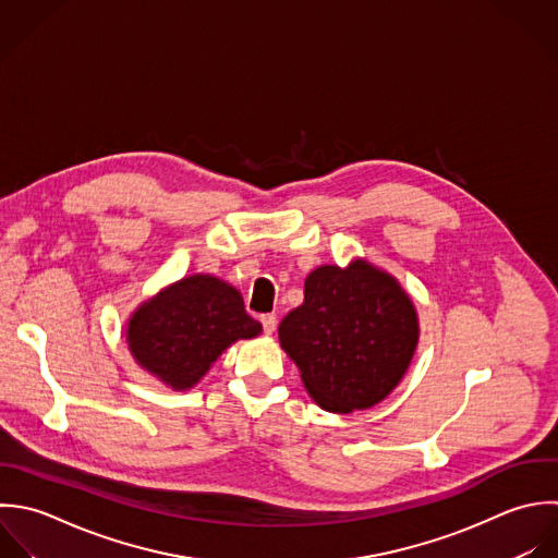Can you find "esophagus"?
I'll return each instance as SVG.
<instances>
[{"instance_id": "34e87169", "label": "esophagus", "mask_w": 558, "mask_h": 558, "mask_svg": "<svg viewBox=\"0 0 558 558\" xmlns=\"http://www.w3.org/2000/svg\"><path fill=\"white\" fill-rule=\"evenodd\" d=\"M260 324H263V330H265V335H271V332L276 330V315H271V313H265V315H260Z\"/></svg>"}]
</instances>
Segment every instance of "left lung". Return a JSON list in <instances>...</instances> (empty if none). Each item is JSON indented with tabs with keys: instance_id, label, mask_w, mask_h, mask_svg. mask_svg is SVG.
Here are the masks:
<instances>
[{
	"instance_id": "1",
	"label": "left lung",
	"mask_w": 558,
	"mask_h": 558,
	"mask_svg": "<svg viewBox=\"0 0 558 558\" xmlns=\"http://www.w3.org/2000/svg\"><path fill=\"white\" fill-rule=\"evenodd\" d=\"M311 398L330 413L383 402L407 374L420 341L413 300L387 271L356 258L322 265L304 282V302L278 328Z\"/></svg>"
}]
</instances>
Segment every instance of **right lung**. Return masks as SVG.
<instances>
[{"mask_svg":"<svg viewBox=\"0 0 558 558\" xmlns=\"http://www.w3.org/2000/svg\"><path fill=\"white\" fill-rule=\"evenodd\" d=\"M260 330L234 287L195 274L143 302L132 313L125 337L145 372L175 391H186L226 348L239 339H254Z\"/></svg>","mask_w":558,"mask_h":558,"instance_id":"obj_1","label":"right lung"}]
</instances>
